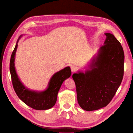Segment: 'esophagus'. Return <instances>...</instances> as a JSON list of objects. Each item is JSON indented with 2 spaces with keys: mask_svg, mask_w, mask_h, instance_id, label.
Returning <instances> with one entry per match:
<instances>
[{
  "mask_svg": "<svg viewBox=\"0 0 133 133\" xmlns=\"http://www.w3.org/2000/svg\"><path fill=\"white\" fill-rule=\"evenodd\" d=\"M77 68L75 66H72L71 67V71L72 72H75L77 71Z\"/></svg>",
  "mask_w": 133,
  "mask_h": 133,
  "instance_id": "esophagus-1",
  "label": "esophagus"
}]
</instances>
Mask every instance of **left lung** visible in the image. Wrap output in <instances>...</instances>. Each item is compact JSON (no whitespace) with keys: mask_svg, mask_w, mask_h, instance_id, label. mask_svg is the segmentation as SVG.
<instances>
[{"mask_svg":"<svg viewBox=\"0 0 133 133\" xmlns=\"http://www.w3.org/2000/svg\"><path fill=\"white\" fill-rule=\"evenodd\" d=\"M105 35L104 45L93 59L91 69L72 75L78 103L82 109L88 111L100 109L110 103L124 75L123 47L112 34Z\"/></svg>","mask_w":133,"mask_h":133,"instance_id":"left-lung-1","label":"left lung"}]
</instances>
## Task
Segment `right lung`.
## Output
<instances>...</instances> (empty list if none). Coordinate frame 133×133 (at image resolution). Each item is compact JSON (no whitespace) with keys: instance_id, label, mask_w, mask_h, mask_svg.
<instances>
[{"instance_id":"add662e5","label":"right lung","mask_w":133,"mask_h":133,"mask_svg":"<svg viewBox=\"0 0 133 133\" xmlns=\"http://www.w3.org/2000/svg\"><path fill=\"white\" fill-rule=\"evenodd\" d=\"M21 36L19 37L17 41L10 61V75L15 91L19 98L30 107L37 110L49 109L55 105L58 91L63 82L71 76V68L67 66L56 72L50 79L48 87L46 90L37 92L26 88L21 82L15 68V54L17 47V42Z\"/></svg>"}]
</instances>
